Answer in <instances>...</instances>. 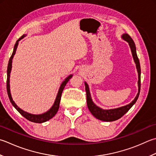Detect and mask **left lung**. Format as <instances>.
Returning a JSON list of instances; mask_svg holds the SVG:
<instances>
[{"instance_id":"8db88e82","label":"left lung","mask_w":156,"mask_h":156,"mask_svg":"<svg viewBox=\"0 0 156 156\" xmlns=\"http://www.w3.org/2000/svg\"><path fill=\"white\" fill-rule=\"evenodd\" d=\"M122 38L126 41L129 44V47L130 48L131 53L133 55V57L136 64V68L137 72H138V93L135 97V98L129 104L126 105H124L122 107H120V108H115V109H103L102 108H99L97 105L94 104L93 101V99L91 98L89 87H88V84L86 82H84L85 84V90L87 92V106L88 108L89 109L91 114L94 117H95L98 120L105 121V122H112L118 120L122 116L126 114V113L129 110V109L132 108L133 105L136 103V100L138 99V97L139 96L140 90H141V67H140V63L139 58L137 57L136 51V47L135 44L132 38L128 34H123L122 35Z\"/></svg>"}]
</instances>
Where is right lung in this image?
Wrapping results in <instances>:
<instances>
[{
    "instance_id": "add662e5",
    "label": "right lung",
    "mask_w": 156,
    "mask_h": 156,
    "mask_svg": "<svg viewBox=\"0 0 156 156\" xmlns=\"http://www.w3.org/2000/svg\"><path fill=\"white\" fill-rule=\"evenodd\" d=\"M26 36V34H23L21 38H20L17 40L16 43H15V44L14 46L13 53H12L10 59H9V62L8 67H7V94H8L9 98V100H10L11 104L13 105L14 108L20 112V114L21 115H23V116L24 118H26L27 120H28L30 122H32L42 123V122H45L49 120L50 119L54 117L55 115L57 114L58 109H59V103H60V100H61V97H62V92L63 90V88H65L66 84L68 83V82L69 80V79L72 77L73 75L72 74L69 75L68 77H67L65 80L62 82V83L61 84L60 87L59 88V90H58V93L57 94L56 99H55V100L53 105H52L51 108L48 109L47 112H46L43 113V114H30V113H28V112L23 111V109L20 108L17 105L16 103L14 102V101L13 100V98H12V96L11 94L10 74H11V68H12V61H13V57L15 54V52H16L18 44H19V41H21V39H23Z\"/></svg>"
}]
</instances>
